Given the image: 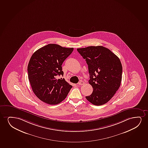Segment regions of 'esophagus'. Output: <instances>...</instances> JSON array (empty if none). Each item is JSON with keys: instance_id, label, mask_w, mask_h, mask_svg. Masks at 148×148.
I'll use <instances>...</instances> for the list:
<instances>
[{"instance_id": "obj_1", "label": "esophagus", "mask_w": 148, "mask_h": 148, "mask_svg": "<svg viewBox=\"0 0 148 148\" xmlns=\"http://www.w3.org/2000/svg\"><path fill=\"white\" fill-rule=\"evenodd\" d=\"M84 84V82H83L82 81H80V82L78 83V85H83Z\"/></svg>"}]
</instances>
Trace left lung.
Wrapping results in <instances>:
<instances>
[{
  "instance_id": "obj_1",
  "label": "left lung",
  "mask_w": 148,
  "mask_h": 148,
  "mask_svg": "<svg viewBox=\"0 0 148 148\" xmlns=\"http://www.w3.org/2000/svg\"><path fill=\"white\" fill-rule=\"evenodd\" d=\"M86 61L90 75L89 83L93 92L86 96L95 106H101L110 101L121 85L123 68L119 57L108 48L89 46L77 49Z\"/></svg>"
}]
</instances>
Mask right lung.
Masks as SVG:
<instances>
[{
	"mask_svg": "<svg viewBox=\"0 0 148 148\" xmlns=\"http://www.w3.org/2000/svg\"><path fill=\"white\" fill-rule=\"evenodd\" d=\"M73 50L51 44L39 49L31 57L28 78L33 92L42 101L55 105L67 96L72 86L64 78L56 77L63 75L62 65Z\"/></svg>",
	"mask_w": 148,
	"mask_h": 148,
	"instance_id": "right-lung-1",
	"label": "right lung"
}]
</instances>
